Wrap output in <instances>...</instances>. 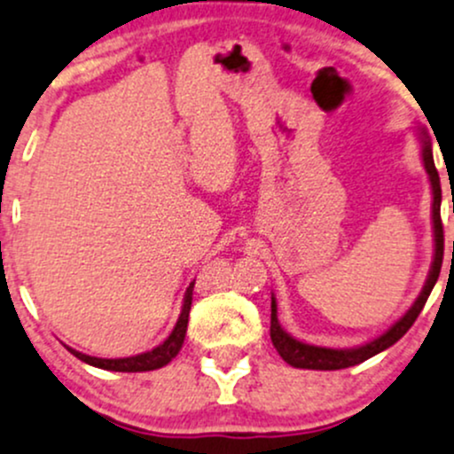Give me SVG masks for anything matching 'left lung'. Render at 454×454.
Masks as SVG:
<instances>
[{
  "label": "left lung",
  "mask_w": 454,
  "mask_h": 454,
  "mask_svg": "<svg viewBox=\"0 0 454 454\" xmlns=\"http://www.w3.org/2000/svg\"><path fill=\"white\" fill-rule=\"evenodd\" d=\"M419 144H422L424 168H427L428 181H431V188H433V236H435L433 238V240H435V254H433V264H431V270H428V278H427V284H424L422 293H419L418 299H415L413 306H411L389 330L382 332L380 336H376V339L369 340L365 345H358V348H349V349L319 348V345H308V343H301V340L293 339V336L279 325L278 303H275V297H270V340H273L278 354L288 363V365L299 367V369H321V372L358 365V363L367 361V358L376 356V354L385 352L387 348L398 343L402 336L409 332L411 325L415 324L419 312H422L424 303H427L433 286H435L439 270H442L443 225H442V214H439V207H442V185H439L437 168H435V161H433L431 137H428L427 129H419ZM452 251H454V242H452Z\"/></svg>",
  "instance_id": "obj_1"
}]
</instances>
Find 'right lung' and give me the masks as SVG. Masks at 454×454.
I'll return each mask as SVG.
<instances>
[{
	"label": "right lung",
	"mask_w": 454,
	"mask_h": 454,
	"mask_svg": "<svg viewBox=\"0 0 454 454\" xmlns=\"http://www.w3.org/2000/svg\"><path fill=\"white\" fill-rule=\"evenodd\" d=\"M192 291H194V282L190 284L188 291H185L184 297V306H181V315L176 319L175 330L170 332L166 340L157 348H153L151 352L137 354V356H126V358H98V356H87V354L76 352L72 348H65L74 354L76 358H81L82 363L93 367L106 369V372H153V369H159L172 361V358L179 354L181 345L185 340V332H188V317H190V308H192Z\"/></svg>",
	"instance_id": "right-lung-1"
}]
</instances>
